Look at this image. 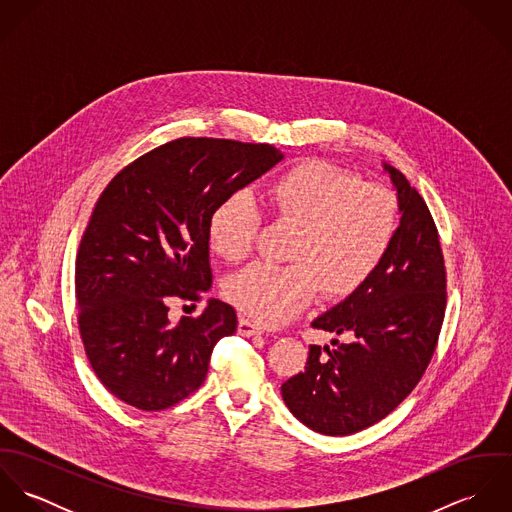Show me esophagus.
Segmentation results:
<instances>
[{"instance_id":"obj_1","label":"esophagus","mask_w":512,"mask_h":512,"mask_svg":"<svg viewBox=\"0 0 512 512\" xmlns=\"http://www.w3.org/2000/svg\"><path fill=\"white\" fill-rule=\"evenodd\" d=\"M238 333H240L242 337H256V335H262V329H260L258 325H254L252 321L240 317V319H238Z\"/></svg>"}]
</instances>
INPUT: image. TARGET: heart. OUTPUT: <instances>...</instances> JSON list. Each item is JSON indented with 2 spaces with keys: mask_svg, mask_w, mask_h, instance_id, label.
<instances>
[{
  "mask_svg": "<svg viewBox=\"0 0 512 512\" xmlns=\"http://www.w3.org/2000/svg\"><path fill=\"white\" fill-rule=\"evenodd\" d=\"M260 199L276 220L297 226L290 266L256 262L230 276L226 299L262 325L295 319L321 288L341 297L363 286L384 260L396 230V197L333 163L311 159L274 177ZM260 213L240 191L222 199L209 219L211 248L228 262L244 260Z\"/></svg>",
  "mask_w": 512,
  "mask_h": 512,
  "instance_id": "1",
  "label": "heart"
}]
</instances>
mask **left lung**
<instances>
[{
	"label": "left lung",
	"mask_w": 512,
	"mask_h": 512,
	"mask_svg": "<svg viewBox=\"0 0 512 512\" xmlns=\"http://www.w3.org/2000/svg\"><path fill=\"white\" fill-rule=\"evenodd\" d=\"M398 203L396 236L363 286L311 321L351 337L309 347L305 370L282 384L293 416L313 432L351 436L386 418L420 382L445 313V266L434 219L408 179L382 163Z\"/></svg>",
	"instance_id": "obj_1"
}]
</instances>
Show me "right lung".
<instances>
[{"label": "right lung", "mask_w": 512, "mask_h": 512, "mask_svg": "<svg viewBox=\"0 0 512 512\" xmlns=\"http://www.w3.org/2000/svg\"><path fill=\"white\" fill-rule=\"evenodd\" d=\"M284 153L270 144L181 138L122 169L100 195L76 256L78 327L100 382L122 402L165 410L207 378L234 309L211 297L173 325L169 301L211 290L209 219Z\"/></svg>", "instance_id": "obj_1"}]
</instances>
